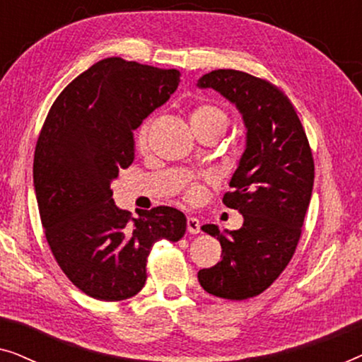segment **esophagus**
<instances>
[{
    "mask_svg": "<svg viewBox=\"0 0 362 362\" xmlns=\"http://www.w3.org/2000/svg\"><path fill=\"white\" fill-rule=\"evenodd\" d=\"M187 232H189V234H199L201 232L199 219H196V217H192V216L187 217Z\"/></svg>",
    "mask_w": 362,
    "mask_h": 362,
    "instance_id": "obj_1",
    "label": "esophagus"
}]
</instances>
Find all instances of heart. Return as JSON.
Here are the masks:
<instances>
[{
    "instance_id": "obj_1",
    "label": "heart",
    "mask_w": 362,
    "mask_h": 362,
    "mask_svg": "<svg viewBox=\"0 0 362 362\" xmlns=\"http://www.w3.org/2000/svg\"><path fill=\"white\" fill-rule=\"evenodd\" d=\"M189 120L192 130L201 132L207 130V128H226L229 118H227V113L221 107L214 105V103H199V105H196L191 110ZM148 130H150V122H145L138 128L135 140L138 150H145L146 148ZM216 182L217 177L211 175V173L197 177V180H191L185 187V197L189 202H199L206 196V187L214 186Z\"/></svg>"
}]
</instances>
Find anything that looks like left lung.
I'll list each match as a JSON object with an SVG mask.
<instances>
[{
    "label": "left lung",
    "mask_w": 362,
    "mask_h": 362,
    "mask_svg": "<svg viewBox=\"0 0 362 362\" xmlns=\"http://www.w3.org/2000/svg\"><path fill=\"white\" fill-rule=\"evenodd\" d=\"M235 103L247 127V146L222 202L244 216L239 230L221 234L222 259L197 272L207 293L226 300L260 295L290 264L301 235L315 180V161L305 128L288 97L260 77L217 69L197 82Z\"/></svg>",
    "instance_id": "8db88e82"
}]
</instances>
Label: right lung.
<instances>
[{
	"label": "right lung",
	"mask_w": 362,
	"mask_h": 362,
	"mask_svg": "<svg viewBox=\"0 0 362 362\" xmlns=\"http://www.w3.org/2000/svg\"><path fill=\"white\" fill-rule=\"evenodd\" d=\"M176 69L108 57L52 103L34 151V189L47 244L67 279L100 301L135 296L155 242H177L186 217L170 206L118 209L112 180L133 163V130L177 88Z\"/></svg>",
	"instance_id": "right-lung-1"
}]
</instances>
